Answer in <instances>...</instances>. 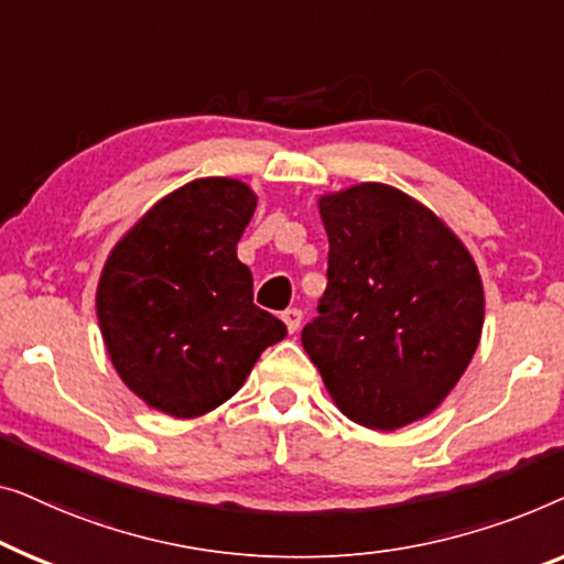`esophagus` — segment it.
<instances>
[{
    "label": "esophagus",
    "instance_id": "1",
    "mask_svg": "<svg viewBox=\"0 0 564 564\" xmlns=\"http://www.w3.org/2000/svg\"><path fill=\"white\" fill-rule=\"evenodd\" d=\"M281 319L285 324V329H289L293 335V332L301 327V319H304V314H301V308H285V312L281 314Z\"/></svg>",
    "mask_w": 564,
    "mask_h": 564
}]
</instances>
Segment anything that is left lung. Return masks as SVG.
<instances>
[{
	"label": "left lung",
	"instance_id": "8db88e82",
	"mask_svg": "<svg viewBox=\"0 0 564 564\" xmlns=\"http://www.w3.org/2000/svg\"><path fill=\"white\" fill-rule=\"evenodd\" d=\"M316 204L329 281L301 345L347 419L401 430L447 399L478 350V265L437 214L388 184H355Z\"/></svg>",
	"mask_w": 564,
	"mask_h": 564
}]
</instances>
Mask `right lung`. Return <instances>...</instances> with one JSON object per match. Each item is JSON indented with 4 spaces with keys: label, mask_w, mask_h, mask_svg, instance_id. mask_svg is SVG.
Listing matches in <instances>:
<instances>
[{
    "label": "right lung",
    "mask_w": 564,
    "mask_h": 564,
    "mask_svg": "<svg viewBox=\"0 0 564 564\" xmlns=\"http://www.w3.org/2000/svg\"><path fill=\"white\" fill-rule=\"evenodd\" d=\"M256 206L237 178L188 181L109 252L97 285L101 339L117 376L150 409L209 414L285 337V324L252 304V273L237 260Z\"/></svg>",
    "instance_id": "right-lung-1"
}]
</instances>
